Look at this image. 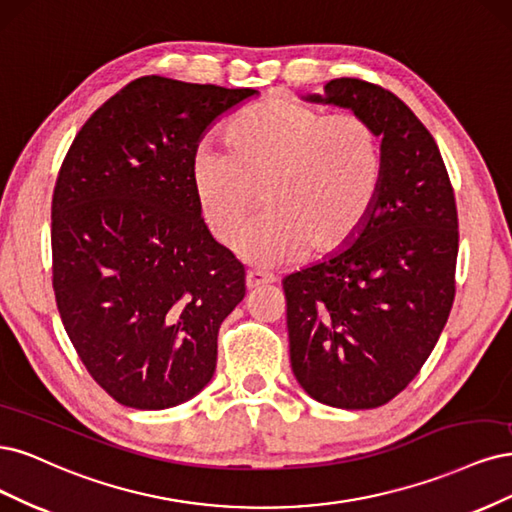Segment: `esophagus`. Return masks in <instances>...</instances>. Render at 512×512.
Returning a JSON list of instances; mask_svg holds the SVG:
<instances>
[{"label":"esophagus","mask_w":512,"mask_h":512,"mask_svg":"<svg viewBox=\"0 0 512 512\" xmlns=\"http://www.w3.org/2000/svg\"><path fill=\"white\" fill-rule=\"evenodd\" d=\"M274 283V276L266 274V272H259V270H251L249 274H246V289L253 291L257 287H263V285H270Z\"/></svg>","instance_id":"34e87169"}]
</instances>
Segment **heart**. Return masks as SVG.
Returning a JSON list of instances; mask_svg holds the SVG:
<instances>
[{
    "label": "heart",
    "mask_w": 512,
    "mask_h": 512,
    "mask_svg": "<svg viewBox=\"0 0 512 512\" xmlns=\"http://www.w3.org/2000/svg\"><path fill=\"white\" fill-rule=\"evenodd\" d=\"M227 146L195 148L193 191L223 244L236 240L261 191L266 210L240 240L242 255L261 268L298 261L308 246L340 249L364 227L381 191V140L355 112L327 114L274 95L229 123Z\"/></svg>",
    "instance_id": "obj_1"
}]
</instances>
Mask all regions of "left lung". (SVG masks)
<instances>
[{
    "instance_id": "obj_1",
    "label": "left lung",
    "mask_w": 512,
    "mask_h": 512,
    "mask_svg": "<svg viewBox=\"0 0 512 512\" xmlns=\"http://www.w3.org/2000/svg\"><path fill=\"white\" fill-rule=\"evenodd\" d=\"M302 100L364 117L381 138L383 178L364 227L283 280L291 370L312 400L376 408L419 374L449 319L455 195L436 140L398 95L336 78Z\"/></svg>"
}]
</instances>
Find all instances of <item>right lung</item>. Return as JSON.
Segmentation results:
<instances>
[{
    "instance_id": "obj_1",
    "label": "right lung",
    "mask_w": 512,
    "mask_h": 512,
    "mask_svg": "<svg viewBox=\"0 0 512 512\" xmlns=\"http://www.w3.org/2000/svg\"><path fill=\"white\" fill-rule=\"evenodd\" d=\"M255 89L144 76L82 125L57 176L53 289L82 364L114 400L163 410L217 368L244 268L212 238L191 183L206 131Z\"/></svg>"
}]
</instances>
